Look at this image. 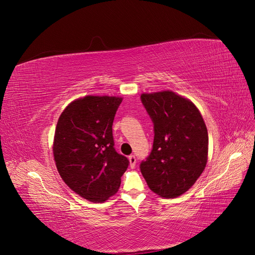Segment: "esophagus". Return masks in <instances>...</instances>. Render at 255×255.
<instances>
[{
  "instance_id": "34e87169",
  "label": "esophagus",
  "mask_w": 255,
  "mask_h": 255,
  "mask_svg": "<svg viewBox=\"0 0 255 255\" xmlns=\"http://www.w3.org/2000/svg\"><path fill=\"white\" fill-rule=\"evenodd\" d=\"M128 161H129V167L130 168H134L136 166V157L134 155L128 156Z\"/></svg>"
}]
</instances>
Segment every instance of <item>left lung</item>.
I'll list each match as a JSON object with an SVG mask.
<instances>
[{
  "mask_svg": "<svg viewBox=\"0 0 255 255\" xmlns=\"http://www.w3.org/2000/svg\"><path fill=\"white\" fill-rule=\"evenodd\" d=\"M154 123L152 152L140 165L149 188L157 196L173 199L192 187L204 171L208 134L198 107L171 90L141 94Z\"/></svg>",
  "mask_w": 255,
  "mask_h": 255,
  "instance_id": "1",
  "label": "left lung"
}]
</instances>
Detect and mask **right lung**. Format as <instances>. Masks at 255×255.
Here are the masks:
<instances>
[{
	"label": "right lung",
	"mask_w": 255,
	"mask_h": 255,
	"mask_svg": "<svg viewBox=\"0 0 255 255\" xmlns=\"http://www.w3.org/2000/svg\"><path fill=\"white\" fill-rule=\"evenodd\" d=\"M121 97L85 96L60 114L53 140L59 175L90 202H104L118 191L128 160L114 148L113 122Z\"/></svg>",
	"instance_id": "1"
}]
</instances>
